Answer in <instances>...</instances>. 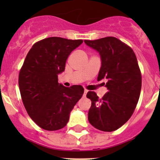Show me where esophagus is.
<instances>
[{
    "label": "esophagus",
    "mask_w": 160,
    "mask_h": 160,
    "mask_svg": "<svg viewBox=\"0 0 160 160\" xmlns=\"http://www.w3.org/2000/svg\"><path fill=\"white\" fill-rule=\"evenodd\" d=\"M88 90H84V92H83V97H86V95H87V93H88Z\"/></svg>",
    "instance_id": "obj_1"
}]
</instances>
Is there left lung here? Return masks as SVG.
I'll return each instance as SVG.
<instances>
[{"label": "left lung", "instance_id": "obj_1", "mask_svg": "<svg viewBox=\"0 0 160 160\" xmlns=\"http://www.w3.org/2000/svg\"><path fill=\"white\" fill-rule=\"evenodd\" d=\"M84 42L99 52L101 67L98 80H108V90L101 99L94 91L87 93L91 101L88 121L97 129L113 132L128 122L139 99L142 75L136 56L130 46L114 37Z\"/></svg>", "mask_w": 160, "mask_h": 160}]
</instances>
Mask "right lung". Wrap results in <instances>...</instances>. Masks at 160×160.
<instances>
[{
    "mask_svg": "<svg viewBox=\"0 0 160 160\" xmlns=\"http://www.w3.org/2000/svg\"><path fill=\"white\" fill-rule=\"evenodd\" d=\"M83 40L49 37L37 42L25 57L19 72L22 102L31 118L40 128L56 131L67 125L84 89L80 85L66 88L58 83L71 52Z\"/></svg>",
    "mask_w": 160,
    "mask_h": 160,
    "instance_id": "right-lung-1",
    "label": "right lung"
}]
</instances>
